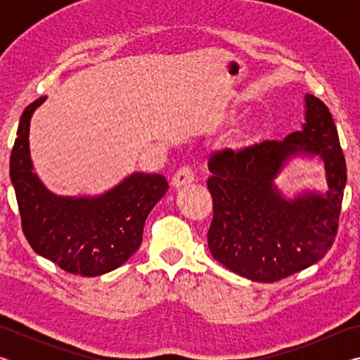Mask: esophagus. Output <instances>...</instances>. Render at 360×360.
<instances>
[{
	"instance_id": "esophagus-1",
	"label": "esophagus",
	"mask_w": 360,
	"mask_h": 360,
	"mask_svg": "<svg viewBox=\"0 0 360 360\" xmlns=\"http://www.w3.org/2000/svg\"><path fill=\"white\" fill-rule=\"evenodd\" d=\"M193 181V172L188 167H182L179 168L178 172L174 173L173 179H172V186L174 188H179V187H184L187 184H191Z\"/></svg>"
}]
</instances>
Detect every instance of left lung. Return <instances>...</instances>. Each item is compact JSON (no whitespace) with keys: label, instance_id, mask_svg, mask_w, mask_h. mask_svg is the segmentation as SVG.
<instances>
[{"label":"left lung","instance_id":"left-lung-1","mask_svg":"<svg viewBox=\"0 0 360 360\" xmlns=\"http://www.w3.org/2000/svg\"><path fill=\"white\" fill-rule=\"evenodd\" d=\"M294 160H318L328 188L288 195L276 179ZM214 216L208 248L219 264L243 278L275 283L324 257L337 235L346 162L327 106L304 94V124L283 141H262L210 160Z\"/></svg>","mask_w":360,"mask_h":360}]
</instances>
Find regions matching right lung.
Wrapping results in <instances>:
<instances>
[{
    "label": "right lung",
    "mask_w": 360,
    "mask_h": 360,
    "mask_svg": "<svg viewBox=\"0 0 360 360\" xmlns=\"http://www.w3.org/2000/svg\"><path fill=\"white\" fill-rule=\"evenodd\" d=\"M23 111L11 154V181L30 246L62 270L100 276L124 265L143 241L146 217L168 191L162 174L131 173L98 195H57L34 172L30 122L46 101Z\"/></svg>",
    "instance_id": "add662e5"
}]
</instances>
